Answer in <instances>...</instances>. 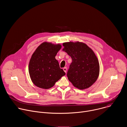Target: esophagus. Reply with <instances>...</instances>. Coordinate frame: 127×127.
<instances>
[{"instance_id":"obj_1","label":"esophagus","mask_w":127,"mask_h":127,"mask_svg":"<svg viewBox=\"0 0 127 127\" xmlns=\"http://www.w3.org/2000/svg\"><path fill=\"white\" fill-rule=\"evenodd\" d=\"M63 70H64V71L65 72V73H66V72H67V68L66 67H64V68H63Z\"/></svg>"}]
</instances>
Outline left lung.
Returning a JSON list of instances; mask_svg holds the SVG:
<instances>
[{"label":"left lung","instance_id":"8db88e82","mask_svg":"<svg viewBox=\"0 0 127 127\" xmlns=\"http://www.w3.org/2000/svg\"><path fill=\"white\" fill-rule=\"evenodd\" d=\"M63 49L72 59L67 76L73 85L85 89L91 86L99 74V62L95 53L85 43L66 42Z\"/></svg>","mask_w":127,"mask_h":127}]
</instances>
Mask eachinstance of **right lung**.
I'll list each match as a JSON object with an SVG mask.
<instances>
[{
	"label": "right lung",
	"mask_w": 127,
	"mask_h": 127,
	"mask_svg": "<svg viewBox=\"0 0 127 127\" xmlns=\"http://www.w3.org/2000/svg\"><path fill=\"white\" fill-rule=\"evenodd\" d=\"M61 47L59 44L44 42L33 52L30 60L29 72L35 86L43 89L50 88L65 75L55 59Z\"/></svg>",
	"instance_id": "1"
}]
</instances>
